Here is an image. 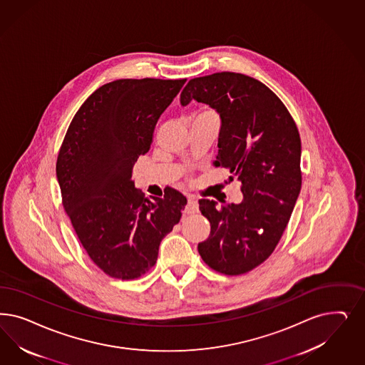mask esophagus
I'll list each match as a JSON object with an SVG mask.
<instances>
[{
	"label": "esophagus",
	"instance_id": "obj_1",
	"mask_svg": "<svg viewBox=\"0 0 365 365\" xmlns=\"http://www.w3.org/2000/svg\"><path fill=\"white\" fill-rule=\"evenodd\" d=\"M199 211V205H197V200L195 197H188V204L185 207V213H196Z\"/></svg>",
	"mask_w": 365,
	"mask_h": 365
}]
</instances>
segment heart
Listing matches in <instances>:
<instances>
[{"mask_svg": "<svg viewBox=\"0 0 365 365\" xmlns=\"http://www.w3.org/2000/svg\"><path fill=\"white\" fill-rule=\"evenodd\" d=\"M199 114H215V113L211 111V110H202V111H200Z\"/></svg>", "mask_w": 365, "mask_h": 365, "instance_id": "obj_1", "label": "heart"}]
</instances>
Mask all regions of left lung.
<instances>
[{"label":"left lung","instance_id":"8db88e82","mask_svg":"<svg viewBox=\"0 0 365 365\" xmlns=\"http://www.w3.org/2000/svg\"><path fill=\"white\" fill-rule=\"evenodd\" d=\"M207 103L222 118L215 166L242 182L243 201L217 207L201 199L211 223L199 254L212 270L240 275L270 257L302 185L301 138L294 119L267 86L236 72L190 79L180 102Z\"/></svg>","mask_w":365,"mask_h":365}]
</instances>
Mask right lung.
<instances>
[{
  "label": "right lung",
  "instance_id": "1",
  "mask_svg": "<svg viewBox=\"0 0 365 365\" xmlns=\"http://www.w3.org/2000/svg\"><path fill=\"white\" fill-rule=\"evenodd\" d=\"M187 79H119L90 95L71 120L56 161L63 207L83 247L111 278H140L181 219L187 197L173 188L149 200L133 165Z\"/></svg>",
  "mask_w": 365,
  "mask_h": 365
}]
</instances>
